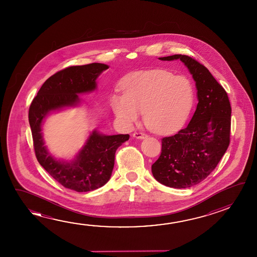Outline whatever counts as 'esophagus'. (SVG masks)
I'll return each mask as SVG.
<instances>
[{
  "label": "esophagus",
  "instance_id": "34e87169",
  "mask_svg": "<svg viewBox=\"0 0 257 257\" xmlns=\"http://www.w3.org/2000/svg\"><path fill=\"white\" fill-rule=\"evenodd\" d=\"M134 137L136 138V139L143 140L145 139L147 137V135H145L143 133H135L134 134Z\"/></svg>",
  "mask_w": 257,
  "mask_h": 257
}]
</instances>
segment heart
<instances>
[{"instance_id": "b5f03b06", "label": "heart", "mask_w": 257, "mask_h": 257, "mask_svg": "<svg viewBox=\"0 0 257 257\" xmlns=\"http://www.w3.org/2000/svg\"><path fill=\"white\" fill-rule=\"evenodd\" d=\"M123 95L114 94L111 105L119 121L131 126L141 113L151 130L170 134L184 125L194 106L195 90L191 80L164 70L131 74L123 83Z\"/></svg>"}]
</instances>
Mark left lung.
<instances>
[{"mask_svg": "<svg viewBox=\"0 0 257 257\" xmlns=\"http://www.w3.org/2000/svg\"><path fill=\"white\" fill-rule=\"evenodd\" d=\"M159 59L180 60L185 64L195 81L198 104L187 126L161 140V154L152 166V175L166 186L188 188L204 180L227 151L231 106L222 86L196 60L183 55Z\"/></svg>", "mask_w": 257, "mask_h": 257, "instance_id": "obj_1", "label": "left lung"}]
</instances>
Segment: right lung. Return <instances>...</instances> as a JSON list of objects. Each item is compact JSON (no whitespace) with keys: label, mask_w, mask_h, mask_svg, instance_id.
I'll list each match as a JSON object with an SVG mask.
<instances>
[{"label":"right lung","mask_w":257,"mask_h":257,"mask_svg":"<svg viewBox=\"0 0 257 257\" xmlns=\"http://www.w3.org/2000/svg\"><path fill=\"white\" fill-rule=\"evenodd\" d=\"M109 66L93 63L71 66L47 79L34 97L29 111L35 153L39 164L68 189L79 193L105 185L114 169V154L129 135H105L94 130L72 160H57L45 146L42 124L48 114L81 104L78 94L97 89V79Z\"/></svg>","instance_id":"right-lung-1"}]
</instances>
